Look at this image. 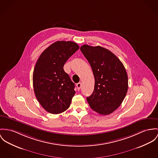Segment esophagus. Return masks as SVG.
<instances>
[{
    "label": "esophagus",
    "mask_w": 158,
    "mask_h": 158,
    "mask_svg": "<svg viewBox=\"0 0 158 158\" xmlns=\"http://www.w3.org/2000/svg\"><path fill=\"white\" fill-rule=\"evenodd\" d=\"M81 84L79 82V83H77V84H76V86H77V89L78 90H79L80 89H81Z\"/></svg>",
    "instance_id": "34e87169"
}]
</instances>
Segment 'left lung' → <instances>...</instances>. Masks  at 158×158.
Here are the masks:
<instances>
[{
	"label": "left lung",
	"mask_w": 158,
	"mask_h": 158,
	"mask_svg": "<svg viewBox=\"0 0 158 158\" xmlns=\"http://www.w3.org/2000/svg\"><path fill=\"white\" fill-rule=\"evenodd\" d=\"M81 50L89 62L95 79L93 94L86 98L91 108L108 115L122 104L128 89V77L120 60L101 46L84 44Z\"/></svg>",
	"instance_id": "left-lung-1"
}]
</instances>
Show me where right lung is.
<instances>
[{"label":"right lung","instance_id":"add662e5","mask_svg":"<svg viewBox=\"0 0 158 158\" xmlns=\"http://www.w3.org/2000/svg\"><path fill=\"white\" fill-rule=\"evenodd\" d=\"M79 49L73 41H58L45 49L36 61L34 90L38 102L49 113L60 114L70 105L75 86L63 67Z\"/></svg>","mask_w":158,"mask_h":158}]
</instances>
